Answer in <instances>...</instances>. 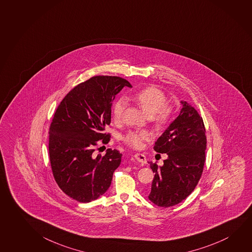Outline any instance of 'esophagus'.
I'll return each mask as SVG.
<instances>
[{"label":"esophagus","instance_id":"esophagus-1","mask_svg":"<svg viewBox=\"0 0 252 252\" xmlns=\"http://www.w3.org/2000/svg\"><path fill=\"white\" fill-rule=\"evenodd\" d=\"M134 158L137 159V161H139L141 164H146L147 163V158L142 154H135L134 155Z\"/></svg>","mask_w":252,"mask_h":252}]
</instances>
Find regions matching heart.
Segmentation results:
<instances>
[{
  "instance_id": "1",
  "label": "heart",
  "mask_w": 252,
  "mask_h": 252,
  "mask_svg": "<svg viewBox=\"0 0 252 252\" xmlns=\"http://www.w3.org/2000/svg\"><path fill=\"white\" fill-rule=\"evenodd\" d=\"M131 99L139 105L148 117L153 118V121L157 128H162L169 122L172 109L167 104V97L161 90L155 86H148L132 94ZM124 110V102L118 100L113 104L112 109V119L119 121L122 117ZM150 140V133L147 131H129L122 140L129 147L140 149L143 147L144 141Z\"/></svg>"
}]
</instances>
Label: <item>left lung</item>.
Masks as SVG:
<instances>
[{"mask_svg": "<svg viewBox=\"0 0 252 252\" xmlns=\"http://www.w3.org/2000/svg\"><path fill=\"white\" fill-rule=\"evenodd\" d=\"M179 116L155 142L154 149L167 159L158 167L149 162L155 173L149 200L159 207H171L185 200L197 185L204 163L207 139L204 123L197 111L181 101Z\"/></svg>", "mask_w": 252, "mask_h": 252, "instance_id": "8db88e82", "label": "left lung"}]
</instances>
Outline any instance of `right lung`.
I'll list each match as a JSON object with an SVG mask.
<instances>
[{
  "instance_id": "1",
  "label": "right lung",
  "mask_w": 252,
  "mask_h": 252,
  "mask_svg": "<svg viewBox=\"0 0 252 252\" xmlns=\"http://www.w3.org/2000/svg\"><path fill=\"white\" fill-rule=\"evenodd\" d=\"M124 78L95 76L75 86L55 112L49 132L51 169L58 187L79 202H90L105 194L122 155L111 148L102 157L93 153L107 144L112 101L124 87Z\"/></svg>"
}]
</instances>
